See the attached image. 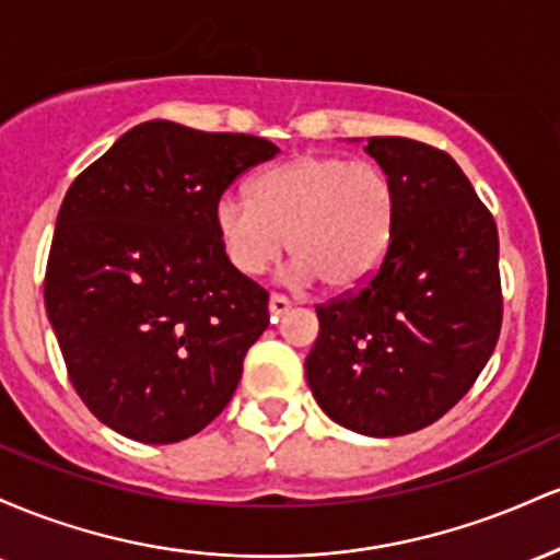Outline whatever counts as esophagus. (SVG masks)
I'll use <instances>...</instances> for the list:
<instances>
[{
  "label": "esophagus",
  "mask_w": 560,
  "mask_h": 560,
  "mask_svg": "<svg viewBox=\"0 0 560 560\" xmlns=\"http://www.w3.org/2000/svg\"><path fill=\"white\" fill-rule=\"evenodd\" d=\"M289 307H292V302L287 298H281V294H271V300H268V316H271V320H279Z\"/></svg>",
  "instance_id": "esophagus-1"
}]
</instances>
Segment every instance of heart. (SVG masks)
<instances>
[{
	"label": "heart",
	"mask_w": 560,
	"mask_h": 560,
	"mask_svg": "<svg viewBox=\"0 0 560 560\" xmlns=\"http://www.w3.org/2000/svg\"><path fill=\"white\" fill-rule=\"evenodd\" d=\"M213 229L236 273L260 276L289 247L294 281L320 279L334 292H347L387 258L395 189L369 160L298 155L260 173L249 197H218Z\"/></svg>",
	"instance_id": "b5f03b06"
}]
</instances>
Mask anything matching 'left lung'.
Segmentation results:
<instances>
[{"mask_svg": "<svg viewBox=\"0 0 560 560\" xmlns=\"http://www.w3.org/2000/svg\"><path fill=\"white\" fill-rule=\"evenodd\" d=\"M365 152L395 189V234L358 292L316 307L305 376L339 427L400 436L442 419L490 361L498 229L447 152L402 137H371Z\"/></svg>", "mask_w": 560, "mask_h": 560, "instance_id": "left-lung-1", "label": "left lung"}]
</instances>
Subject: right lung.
<instances>
[{
	"mask_svg": "<svg viewBox=\"0 0 560 560\" xmlns=\"http://www.w3.org/2000/svg\"><path fill=\"white\" fill-rule=\"evenodd\" d=\"M276 155L247 133L147 120L70 184L44 305L70 382L113 432L171 445L229 405L268 294L223 258L213 205Z\"/></svg>",
	"mask_w": 560,
	"mask_h": 560,
	"instance_id": "right-lung-1",
	"label": "right lung"
}]
</instances>
